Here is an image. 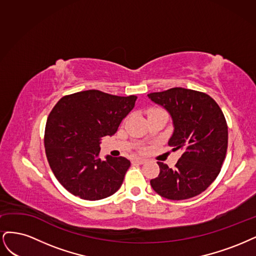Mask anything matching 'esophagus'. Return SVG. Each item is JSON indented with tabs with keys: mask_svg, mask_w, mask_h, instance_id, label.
<instances>
[{
	"mask_svg": "<svg viewBox=\"0 0 256 256\" xmlns=\"http://www.w3.org/2000/svg\"><path fill=\"white\" fill-rule=\"evenodd\" d=\"M133 162H134V164H142L146 162V160H144V158H134V160H133Z\"/></svg>",
	"mask_w": 256,
	"mask_h": 256,
	"instance_id": "obj_1",
	"label": "esophagus"
}]
</instances>
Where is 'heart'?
I'll use <instances>...</instances> for the list:
<instances>
[{
	"label": "heart",
	"mask_w": 256,
	"mask_h": 256,
	"mask_svg": "<svg viewBox=\"0 0 256 256\" xmlns=\"http://www.w3.org/2000/svg\"><path fill=\"white\" fill-rule=\"evenodd\" d=\"M155 110H152L151 112H155Z\"/></svg>",
	"instance_id": "heart-1"
}]
</instances>
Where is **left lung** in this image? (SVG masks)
Masks as SVG:
<instances>
[{"instance_id":"obj_1","label":"left lung","mask_w":256,"mask_h":256,"mask_svg":"<svg viewBox=\"0 0 256 256\" xmlns=\"http://www.w3.org/2000/svg\"><path fill=\"white\" fill-rule=\"evenodd\" d=\"M166 108L173 121L168 144L183 153L176 168L158 162L160 174L150 180L160 196L186 200L203 192L218 176L228 150V124L212 96L196 90L176 87L148 94Z\"/></svg>"}]
</instances>
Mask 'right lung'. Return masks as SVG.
I'll return each mask as SVG.
<instances>
[{"instance_id": "add662e5", "label": "right lung", "mask_w": 256, "mask_h": 256, "mask_svg": "<svg viewBox=\"0 0 256 256\" xmlns=\"http://www.w3.org/2000/svg\"><path fill=\"white\" fill-rule=\"evenodd\" d=\"M136 96L86 90L62 96L46 120L44 148L57 180L80 199L96 201L121 187L130 166L126 158L100 156V140L116 133Z\"/></svg>"}]
</instances>
